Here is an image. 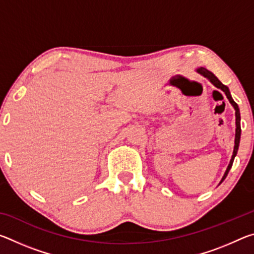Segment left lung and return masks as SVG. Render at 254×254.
Segmentation results:
<instances>
[{
    "label": "left lung",
    "mask_w": 254,
    "mask_h": 254,
    "mask_svg": "<svg viewBox=\"0 0 254 254\" xmlns=\"http://www.w3.org/2000/svg\"><path fill=\"white\" fill-rule=\"evenodd\" d=\"M196 72H197V74H199V75H201L203 77H205L206 79H208V80L210 81V83H212V84L215 86V87L218 88V89H221V91L224 92V93H225V95H226V97H227V100L230 101V103L232 104V106H233V107H234V110H235V127H235L234 150H233V154H232V158H231V160H230L229 166H227V168H226L225 173H224V176H223L222 179H221V182H220V184H218V185H221L223 182H224V179L226 178L227 174H229L230 169L232 168V165H233L234 158H235L236 153H238V150H239V145H240V137H241V117H240V109H239L238 104H236V103L234 102L233 98H232L229 87H227V86H225V85H223V84L221 83V81L218 80L217 77L213 74L212 71L207 70V69H206V68L200 67V68H197V69H196Z\"/></svg>",
    "instance_id": "obj_1"
}]
</instances>
